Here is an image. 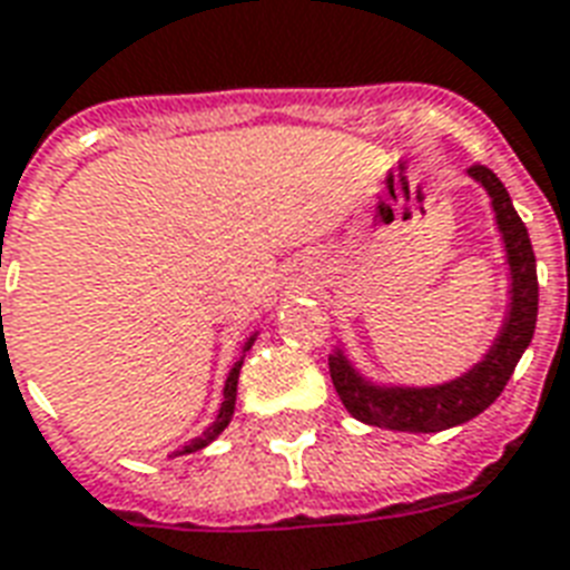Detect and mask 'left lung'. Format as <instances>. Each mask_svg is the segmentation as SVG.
I'll return each mask as SVG.
<instances>
[{"instance_id": "left-lung-1", "label": "left lung", "mask_w": 570, "mask_h": 570, "mask_svg": "<svg viewBox=\"0 0 570 570\" xmlns=\"http://www.w3.org/2000/svg\"><path fill=\"white\" fill-rule=\"evenodd\" d=\"M469 177L481 183L490 195L495 213V228L502 237L504 261H508V312L493 345L487 348L472 370L456 375L451 382L426 384V387H405V384H379L366 379L348 354L336 345L331 354V379L340 393L342 405L351 417L400 432H442L460 423L472 421L483 409H490L495 396L513 375L523 351L534 336L538 321V269L534 252L523 219L517 216L508 188L493 170L483 165H472Z\"/></svg>"}]
</instances>
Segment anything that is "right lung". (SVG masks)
Listing matches in <instances>:
<instances>
[{
	"label": "right lung",
	"mask_w": 570,
	"mask_h": 570,
	"mask_svg": "<svg viewBox=\"0 0 570 570\" xmlns=\"http://www.w3.org/2000/svg\"><path fill=\"white\" fill-rule=\"evenodd\" d=\"M258 340V333H252L249 340H246V345H243V354H239V361L230 366L228 379H225V402H222L219 414H216V421L209 423L207 430H204V435L200 439H191L188 444H183L174 456H183V453H195L200 451V448H207L213 439H219L222 432H225V426L230 423V417H234V405H237V379H239V366H243V357H246V351L252 348V342Z\"/></svg>",
	"instance_id": "obj_1"
}]
</instances>
